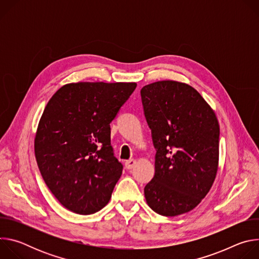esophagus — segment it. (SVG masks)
I'll use <instances>...</instances> for the list:
<instances>
[{
  "instance_id": "1",
  "label": "esophagus",
  "mask_w": 259,
  "mask_h": 259,
  "mask_svg": "<svg viewBox=\"0 0 259 259\" xmlns=\"http://www.w3.org/2000/svg\"><path fill=\"white\" fill-rule=\"evenodd\" d=\"M135 165H136V161L134 159H131V160H128L125 162V166L127 169H132Z\"/></svg>"
}]
</instances>
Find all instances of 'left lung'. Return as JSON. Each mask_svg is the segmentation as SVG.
I'll list each match as a JSON object with an SVG mask.
<instances>
[{
  "label": "left lung",
  "mask_w": 259,
  "mask_h": 259,
  "mask_svg": "<svg viewBox=\"0 0 259 259\" xmlns=\"http://www.w3.org/2000/svg\"><path fill=\"white\" fill-rule=\"evenodd\" d=\"M157 151L154 178L144 197L156 213L177 216L197 207L215 180L219 124L214 110L192 86L159 81L140 91Z\"/></svg>",
  "instance_id": "8db88e82"
}]
</instances>
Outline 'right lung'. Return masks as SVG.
<instances>
[{
  "label": "right lung",
  "mask_w": 259,
  "mask_h": 259,
  "mask_svg": "<svg viewBox=\"0 0 259 259\" xmlns=\"http://www.w3.org/2000/svg\"><path fill=\"white\" fill-rule=\"evenodd\" d=\"M136 83L79 82L62 86L48 101L34 137V155L59 203L82 215L112 198L123 165L110 145V122Z\"/></svg>",
  "instance_id": "1"
}]
</instances>
